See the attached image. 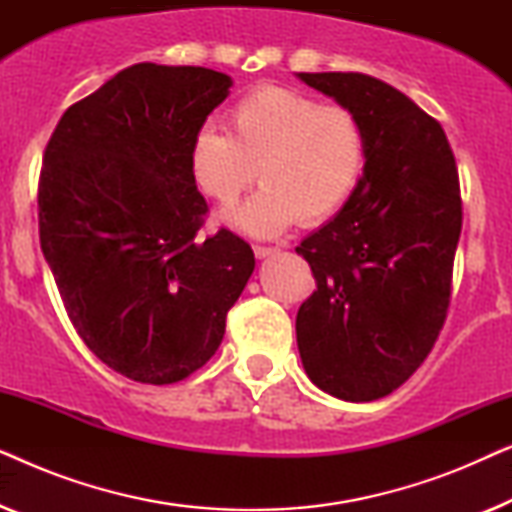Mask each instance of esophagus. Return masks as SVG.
<instances>
[{
	"instance_id": "1",
	"label": "esophagus",
	"mask_w": 512,
	"mask_h": 512,
	"mask_svg": "<svg viewBox=\"0 0 512 512\" xmlns=\"http://www.w3.org/2000/svg\"><path fill=\"white\" fill-rule=\"evenodd\" d=\"M275 247H261V244H256L254 247V254H256V258H265V256H270V254H275Z\"/></svg>"
}]
</instances>
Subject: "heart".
<instances>
[{
	"label": "heart",
	"mask_w": 512,
	"mask_h": 512,
	"mask_svg": "<svg viewBox=\"0 0 512 512\" xmlns=\"http://www.w3.org/2000/svg\"><path fill=\"white\" fill-rule=\"evenodd\" d=\"M368 139L354 111L328 107L289 88L251 90L228 114V132L202 125L188 146L198 188L221 205L251 181H263L223 221L268 240L298 219L324 221L352 198L363 179Z\"/></svg>",
	"instance_id": "1"
}]
</instances>
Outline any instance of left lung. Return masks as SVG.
Returning a JSON list of instances; mask_svg holds the SVG:
<instances>
[{
	"instance_id": "left-lung-1",
	"label": "left lung",
	"mask_w": 512,
	"mask_h": 512,
	"mask_svg": "<svg viewBox=\"0 0 512 512\" xmlns=\"http://www.w3.org/2000/svg\"><path fill=\"white\" fill-rule=\"evenodd\" d=\"M296 76L354 111L368 139L359 188L296 247L317 279L296 317L300 361L326 394L377 401L422 366L443 328L461 233L457 165L440 123L389 83Z\"/></svg>"
}]
</instances>
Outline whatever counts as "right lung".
<instances>
[{
    "label": "right lung",
    "mask_w": 512,
    "mask_h": 512,
    "mask_svg": "<svg viewBox=\"0 0 512 512\" xmlns=\"http://www.w3.org/2000/svg\"><path fill=\"white\" fill-rule=\"evenodd\" d=\"M228 74L132 65L62 114L39 179V240L90 352L144 384L205 366L254 272L221 228L200 240L207 202L188 146L226 100Z\"/></svg>",
    "instance_id": "obj_1"
}]
</instances>
